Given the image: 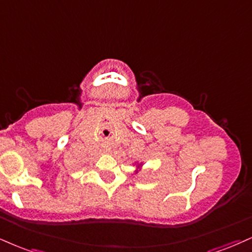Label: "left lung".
I'll use <instances>...</instances> for the list:
<instances>
[{
    "label": "left lung",
    "mask_w": 252,
    "mask_h": 252,
    "mask_svg": "<svg viewBox=\"0 0 252 252\" xmlns=\"http://www.w3.org/2000/svg\"><path fill=\"white\" fill-rule=\"evenodd\" d=\"M141 166H142V163H141V164H138V165H137V168H138V169H137V170H136V171H135V172H136V174H137V172H138L139 170H141Z\"/></svg>",
    "instance_id": "1"
}]
</instances>
